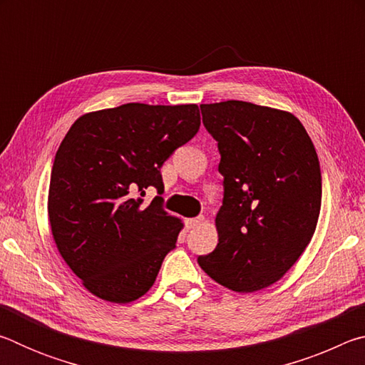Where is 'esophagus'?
I'll return each mask as SVG.
<instances>
[{
    "instance_id": "obj_1",
    "label": "esophagus",
    "mask_w": 365,
    "mask_h": 365,
    "mask_svg": "<svg viewBox=\"0 0 365 365\" xmlns=\"http://www.w3.org/2000/svg\"><path fill=\"white\" fill-rule=\"evenodd\" d=\"M202 219H205L202 215H197V217L187 219V220H185V224H187L188 228H196V227H200L202 224Z\"/></svg>"
}]
</instances>
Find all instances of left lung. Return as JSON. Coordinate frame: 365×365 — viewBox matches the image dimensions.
Listing matches in <instances>:
<instances>
[{
  "mask_svg": "<svg viewBox=\"0 0 365 365\" xmlns=\"http://www.w3.org/2000/svg\"><path fill=\"white\" fill-rule=\"evenodd\" d=\"M217 141L219 243L197 257L220 285L252 293L280 280L311 242L322 202L319 158L293 114L246 101L201 104Z\"/></svg>",
  "mask_w": 365,
  "mask_h": 365,
  "instance_id": "1",
  "label": "left lung"
}]
</instances>
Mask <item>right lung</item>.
Here are the masks:
<instances>
[{"mask_svg": "<svg viewBox=\"0 0 365 365\" xmlns=\"http://www.w3.org/2000/svg\"><path fill=\"white\" fill-rule=\"evenodd\" d=\"M196 104L127 103L72 123L51 169L48 215L61 256L98 298L125 304L156 280L175 248L180 219L163 196L143 205L146 190L163 195L160 168L195 137Z\"/></svg>", "mask_w": 365, "mask_h": 365, "instance_id": "1", "label": "right lung"}]
</instances>
